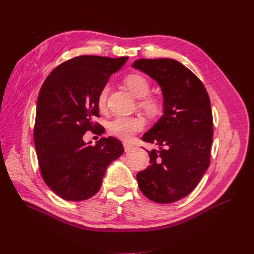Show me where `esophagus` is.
Returning a JSON list of instances; mask_svg holds the SVG:
<instances>
[{
  "label": "esophagus",
  "mask_w": 254,
  "mask_h": 254,
  "mask_svg": "<svg viewBox=\"0 0 254 254\" xmlns=\"http://www.w3.org/2000/svg\"><path fill=\"white\" fill-rule=\"evenodd\" d=\"M123 146H124V150H126V152H132L133 149H135V146H134V145L127 143V142H124Z\"/></svg>",
  "instance_id": "1"
}]
</instances>
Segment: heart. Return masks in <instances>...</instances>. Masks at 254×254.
<instances>
[{"mask_svg":"<svg viewBox=\"0 0 254 254\" xmlns=\"http://www.w3.org/2000/svg\"><path fill=\"white\" fill-rule=\"evenodd\" d=\"M124 85L127 88L131 91V94L136 97V98H143L139 102L142 109L147 113L148 116H157L161 111V102L157 98L153 97H147L149 94L150 85L148 80L142 75L138 74H130L124 78ZM108 91H109V86L105 85L101 88L99 96H98V107L100 110H104L107 102ZM144 126L143 119L139 117H118L113 119L108 124V131L110 134L122 139L131 138L132 135L136 131H139Z\"/></svg>","mask_w":254,"mask_h":254,"instance_id":"1","label":"heart"}]
</instances>
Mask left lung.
<instances>
[{
	"label": "left lung",
	"mask_w": 254,
	"mask_h": 254,
	"mask_svg": "<svg viewBox=\"0 0 254 254\" xmlns=\"http://www.w3.org/2000/svg\"><path fill=\"white\" fill-rule=\"evenodd\" d=\"M156 80L163 93V116L144 134L157 145L147 150L148 168L136 175L139 190L156 203L187 196L209 166L213 116L203 83L174 59H139L132 65Z\"/></svg>",
	"instance_id": "8db88e82"
}]
</instances>
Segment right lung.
Segmentation results:
<instances>
[{
	"label": "right lung",
	"mask_w": 254,
	"mask_h": 254,
	"mask_svg": "<svg viewBox=\"0 0 254 254\" xmlns=\"http://www.w3.org/2000/svg\"><path fill=\"white\" fill-rule=\"evenodd\" d=\"M127 59L73 58L53 69L39 91L34 131L38 163L47 186L66 201L95 195L108 166L124 152L116 137L91 145L84 134L99 128L94 118L99 117L100 90Z\"/></svg>",
	"instance_id": "right-lung-1"
}]
</instances>
